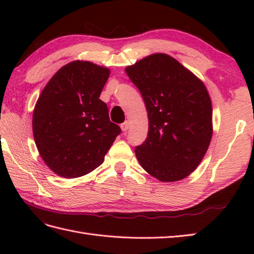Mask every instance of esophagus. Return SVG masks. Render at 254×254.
<instances>
[{
	"mask_svg": "<svg viewBox=\"0 0 254 254\" xmlns=\"http://www.w3.org/2000/svg\"><path fill=\"white\" fill-rule=\"evenodd\" d=\"M128 128V121H126V122H123L122 124H121V130L123 131V132H126Z\"/></svg>",
	"mask_w": 254,
	"mask_h": 254,
	"instance_id": "1",
	"label": "esophagus"
}]
</instances>
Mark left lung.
Returning <instances> with one entry per match:
<instances>
[{"label": "left lung", "instance_id": "left-lung-1", "mask_svg": "<svg viewBox=\"0 0 254 254\" xmlns=\"http://www.w3.org/2000/svg\"><path fill=\"white\" fill-rule=\"evenodd\" d=\"M142 94L148 134L135 147L142 168L161 182L185 179L201 163L213 135L206 86L166 53H153L126 67Z\"/></svg>", "mask_w": 254, "mask_h": 254}]
</instances>
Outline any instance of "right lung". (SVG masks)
<instances>
[{
    "label": "right lung",
    "mask_w": 254,
    "mask_h": 254,
    "mask_svg": "<svg viewBox=\"0 0 254 254\" xmlns=\"http://www.w3.org/2000/svg\"><path fill=\"white\" fill-rule=\"evenodd\" d=\"M110 69L76 60L53 75L32 113L36 146L60 177L78 178L99 167L121 130L99 99Z\"/></svg>",
    "instance_id": "right-lung-1"
}]
</instances>
